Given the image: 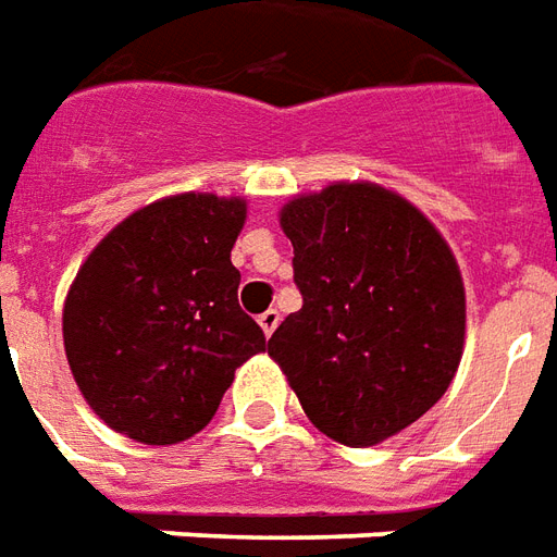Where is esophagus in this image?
<instances>
[{
  "mask_svg": "<svg viewBox=\"0 0 557 557\" xmlns=\"http://www.w3.org/2000/svg\"><path fill=\"white\" fill-rule=\"evenodd\" d=\"M278 311H275V308H267V311H263V314H258V323H261V329H263V335H267V338H270V335H273L275 332V326H278Z\"/></svg>",
  "mask_w": 557,
  "mask_h": 557,
  "instance_id": "obj_1",
  "label": "esophagus"
}]
</instances>
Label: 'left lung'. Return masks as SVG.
<instances>
[{"label":"left lung","instance_id":"left-lung-1","mask_svg":"<svg viewBox=\"0 0 557 557\" xmlns=\"http://www.w3.org/2000/svg\"><path fill=\"white\" fill-rule=\"evenodd\" d=\"M302 308L270 338L311 424L368 448L424 416L457 373L466 290L448 243L376 184H332L282 207Z\"/></svg>","mask_w":557,"mask_h":557}]
</instances>
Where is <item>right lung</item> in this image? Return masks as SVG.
<instances>
[{"label": "right lung", "instance_id": "obj_1", "mask_svg": "<svg viewBox=\"0 0 557 557\" xmlns=\"http://www.w3.org/2000/svg\"><path fill=\"white\" fill-rule=\"evenodd\" d=\"M243 198L169 195L109 231L64 299V352L88 407L145 445H174L216 416L234 371L267 350L239 308L231 249Z\"/></svg>", "mask_w": 557, "mask_h": 557}]
</instances>
